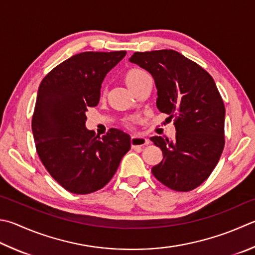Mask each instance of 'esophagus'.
<instances>
[{"mask_svg": "<svg viewBox=\"0 0 255 255\" xmlns=\"http://www.w3.org/2000/svg\"><path fill=\"white\" fill-rule=\"evenodd\" d=\"M146 144H148V140L146 137L141 135H134L131 137V146L133 148L142 147L144 145H146Z\"/></svg>", "mask_w": 255, "mask_h": 255, "instance_id": "obj_1", "label": "esophagus"}]
</instances>
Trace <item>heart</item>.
<instances>
[{"instance_id": "1", "label": "heart", "mask_w": 255, "mask_h": 255, "mask_svg": "<svg viewBox=\"0 0 255 255\" xmlns=\"http://www.w3.org/2000/svg\"><path fill=\"white\" fill-rule=\"evenodd\" d=\"M147 76L150 75H148L144 70L138 69V68H133L127 72L126 76H124V81H126V84L128 86V89L133 92V91L142 83V81L145 78H147ZM101 94H102V97H104L105 90H102V93Z\"/></svg>"}]
</instances>
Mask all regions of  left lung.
Instances as JSON below:
<instances>
[{
    "mask_svg": "<svg viewBox=\"0 0 255 255\" xmlns=\"http://www.w3.org/2000/svg\"><path fill=\"white\" fill-rule=\"evenodd\" d=\"M129 62L154 79L158 111L175 117V138L152 136L163 160L152 167L170 189L187 192L208 179L224 147L225 108L208 72L173 50L135 52Z\"/></svg>",
    "mask_w": 255,
    "mask_h": 255,
    "instance_id": "obj_1",
    "label": "left lung"
}]
</instances>
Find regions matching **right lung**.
<instances>
[{
    "label": "right lung",
    "mask_w": 255,
    "mask_h": 255,
    "mask_svg": "<svg viewBox=\"0 0 255 255\" xmlns=\"http://www.w3.org/2000/svg\"><path fill=\"white\" fill-rule=\"evenodd\" d=\"M126 51L83 52L55 66L37 91L32 132L43 165L74 194L102 189L131 148V137L110 128L100 137L86 128V111L97 107L101 85Z\"/></svg>",
    "instance_id": "1"
}]
</instances>
